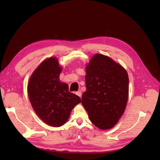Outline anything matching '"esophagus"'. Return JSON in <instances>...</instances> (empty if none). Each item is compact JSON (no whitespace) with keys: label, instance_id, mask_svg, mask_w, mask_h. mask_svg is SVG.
<instances>
[{"label":"esophagus","instance_id":"esophagus-1","mask_svg":"<svg viewBox=\"0 0 160 160\" xmlns=\"http://www.w3.org/2000/svg\"><path fill=\"white\" fill-rule=\"evenodd\" d=\"M76 95H77L79 97H80V98H81V95H82L81 91H79L76 92Z\"/></svg>","mask_w":160,"mask_h":160}]
</instances>
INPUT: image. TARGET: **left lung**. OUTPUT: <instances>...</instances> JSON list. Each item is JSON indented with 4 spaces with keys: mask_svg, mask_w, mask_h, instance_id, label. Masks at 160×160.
I'll list each match as a JSON object with an SVG mask.
<instances>
[{
    "mask_svg": "<svg viewBox=\"0 0 160 160\" xmlns=\"http://www.w3.org/2000/svg\"><path fill=\"white\" fill-rule=\"evenodd\" d=\"M82 104L91 122L101 129L112 128L124 113L129 95L127 71L110 57L96 54L86 67Z\"/></svg>",
    "mask_w": 160,
    "mask_h": 160,
    "instance_id": "1",
    "label": "left lung"
}]
</instances>
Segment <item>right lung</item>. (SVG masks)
Wrapping results in <instances>:
<instances>
[{
    "instance_id": "1",
    "label": "right lung",
    "mask_w": 160,
    "mask_h": 160,
    "mask_svg": "<svg viewBox=\"0 0 160 160\" xmlns=\"http://www.w3.org/2000/svg\"><path fill=\"white\" fill-rule=\"evenodd\" d=\"M61 70L57 58L50 57L32 72L27 87L33 109L43 122L52 127L63 125L72 109L81 101L79 96L69 91L68 85L60 81Z\"/></svg>"
}]
</instances>
